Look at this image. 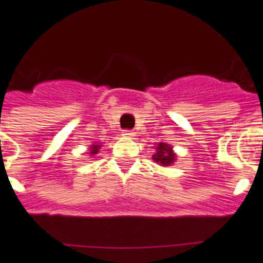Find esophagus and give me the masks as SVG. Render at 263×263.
<instances>
[{
  "label": "esophagus",
  "instance_id": "obj_1",
  "mask_svg": "<svg viewBox=\"0 0 263 263\" xmlns=\"http://www.w3.org/2000/svg\"><path fill=\"white\" fill-rule=\"evenodd\" d=\"M123 135H124V136H129V138H131V136L135 135V132L132 131V129H124V131H123Z\"/></svg>",
  "mask_w": 263,
  "mask_h": 263
}]
</instances>
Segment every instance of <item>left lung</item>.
Segmentation results:
<instances>
[{
    "instance_id": "left-lung-1",
    "label": "left lung",
    "mask_w": 263,
    "mask_h": 263,
    "mask_svg": "<svg viewBox=\"0 0 263 263\" xmlns=\"http://www.w3.org/2000/svg\"><path fill=\"white\" fill-rule=\"evenodd\" d=\"M153 159L162 166H170L176 159V154L173 153L170 146L165 143H159L157 147V153L153 155Z\"/></svg>"
}]
</instances>
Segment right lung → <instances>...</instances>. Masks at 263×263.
I'll list each match as a JSON object with an SVG mask.
<instances>
[{
	"mask_svg": "<svg viewBox=\"0 0 263 263\" xmlns=\"http://www.w3.org/2000/svg\"><path fill=\"white\" fill-rule=\"evenodd\" d=\"M100 147H101V146H91L90 147V154H91V155H93V154H97V151H98V148H100Z\"/></svg>",
	"mask_w": 263,
	"mask_h": 263,
	"instance_id": "obj_1",
	"label": "right lung"
}]
</instances>
